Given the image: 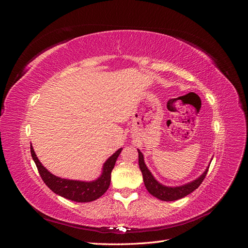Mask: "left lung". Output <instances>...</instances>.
<instances>
[{
  "mask_svg": "<svg viewBox=\"0 0 248 248\" xmlns=\"http://www.w3.org/2000/svg\"><path fill=\"white\" fill-rule=\"evenodd\" d=\"M138 152H139V166L141 170L142 179H144L146 188L153 197L161 201H166V202L177 201L179 199H182L186 196H188L189 193H191L193 190H196L202 184V182L204 181V179L208 172L209 167L198 179L181 186L170 187V186L162 185L161 183L157 181V180L153 177L152 172L150 171L149 169L147 168L146 163L144 161V155H142V153L140 151V150H138Z\"/></svg>",
  "mask_w": 248,
  "mask_h": 248,
  "instance_id": "obj_1",
  "label": "left lung"
}]
</instances>
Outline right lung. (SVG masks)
Listing matches in <instances>:
<instances>
[{
	"mask_svg": "<svg viewBox=\"0 0 248 248\" xmlns=\"http://www.w3.org/2000/svg\"><path fill=\"white\" fill-rule=\"evenodd\" d=\"M122 151V148H120L118 151L112 154L109 158L104 162L102 172L98 179L94 181H78V180H68L62 179L52 175L46 168L42 166V163L37 158L34 149L31 145V154L32 158L38 169L39 174L43 180V182L47 185L48 188L57 193L58 196H61L67 200L74 201L78 202H88L99 199L102 194L106 192L110 184V175L111 170L115 167L118 156Z\"/></svg>",
	"mask_w": 248,
	"mask_h": 248,
	"instance_id": "right-lung-1",
	"label": "right lung"
}]
</instances>
